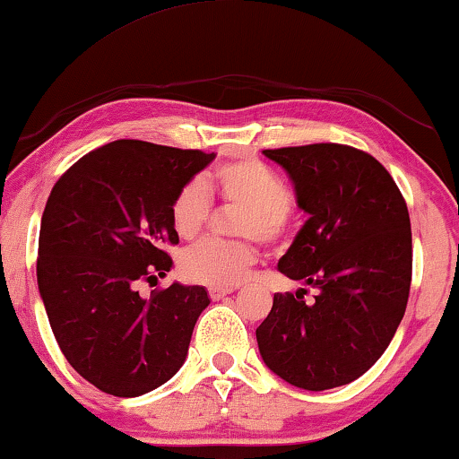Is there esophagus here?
I'll return each instance as SVG.
<instances>
[{
  "instance_id": "obj_1",
  "label": "esophagus",
  "mask_w": 459,
  "mask_h": 459,
  "mask_svg": "<svg viewBox=\"0 0 459 459\" xmlns=\"http://www.w3.org/2000/svg\"><path fill=\"white\" fill-rule=\"evenodd\" d=\"M230 292H235V289H221V286H212L210 297H212V300H221L227 295H230Z\"/></svg>"
}]
</instances>
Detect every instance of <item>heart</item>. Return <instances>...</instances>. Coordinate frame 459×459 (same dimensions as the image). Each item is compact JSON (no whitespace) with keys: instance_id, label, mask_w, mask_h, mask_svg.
<instances>
[{"instance_id":"heart-1","label":"heart","mask_w":459,"mask_h":459,"mask_svg":"<svg viewBox=\"0 0 459 459\" xmlns=\"http://www.w3.org/2000/svg\"><path fill=\"white\" fill-rule=\"evenodd\" d=\"M208 189L216 191L232 206L245 208L241 221L243 237L273 243L286 232L290 189L268 164L245 156L222 164L206 181V187L200 181H191L179 189L170 206V221L181 238H195L206 227L212 208ZM255 262L257 251L247 243L206 241L183 255L181 272L191 282L230 289L247 278Z\"/></svg>"}]
</instances>
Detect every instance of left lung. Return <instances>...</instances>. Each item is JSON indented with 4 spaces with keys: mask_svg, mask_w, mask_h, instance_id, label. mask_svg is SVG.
Masks as SVG:
<instances>
[{
    "mask_svg": "<svg viewBox=\"0 0 459 459\" xmlns=\"http://www.w3.org/2000/svg\"><path fill=\"white\" fill-rule=\"evenodd\" d=\"M289 173L307 221L278 259L316 303L273 295L255 330L265 367L290 385L324 392L367 373L404 317L412 232L404 197L383 164L342 143L264 150Z\"/></svg>",
    "mask_w": 459,
    "mask_h": 459,
    "instance_id": "1",
    "label": "left lung"
}]
</instances>
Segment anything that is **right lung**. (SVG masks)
<instances>
[{
	"mask_svg": "<svg viewBox=\"0 0 459 459\" xmlns=\"http://www.w3.org/2000/svg\"><path fill=\"white\" fill-rule=\"evenodd\" d=\"M216 154L140 140L100 146L65 170L40 218L37 282L67 362L100 392L135 398L186 362L210 305L204 286L173 282L140 297V280L167 276L179 243L170 206Z\"/></svg>",
	"mask_w": 459,
	"mask_h": 459,
	"instance_id": "add662e5",
	"label": "right lung"
}]
</instances>
